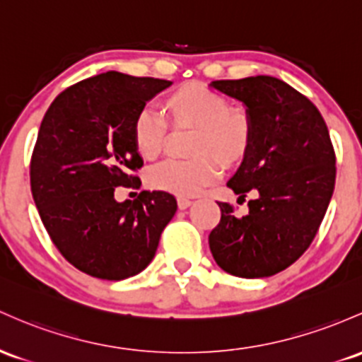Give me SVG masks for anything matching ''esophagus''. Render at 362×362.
Wrapping results in <instances>:
<instances>
[{
  "instance_id": "esophagus-1",
  "label": "esophagus",
  "mask_w": 362,
  "mask_h": 362,
  "mask_svg": "<svg viewBox=\"0 0 362 362\" xmlns=\"http://www.w3.org/2000/svg\"><path fill=\"white\" fill-rule=\"evenodd\" d=\"M177 204H178V208H180V209H187L189 206L192 204V201L187 199V197H178Z\"/></svg>"
}]
</instances>
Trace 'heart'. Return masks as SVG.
Instances as JSON below:
<instances>
[{"mask_svg": "<svg viewBox=\"0 0 362 362\" xmlns=\"http://www.w3.org/2000/svg\"><path fill=\"white\" fill-rule=\"evenodd\" d=\"M175 129H194L189 160H168L148 173L153 189L175 196H194L213 184L221 163L233 166L247 156L252 144L251 117L228 106V99L199 82H185L163 101ZM166 122L151 108H142L132 123L134 148L144 160H156L165 148Z\"/></svg>", "mask_w": 362, "mask_h": 362, "instance_id": "obj_1", "label": "heart"}]
</instances>
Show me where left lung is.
I'll use <instances>...</instances> for the list:
<instances>
[{"instance_id":"obj_1","label":"left lung","mask_w":362,"mask_h":362,"mask_svg":"<svg viewBox=\"0 0 362 362\" xmlns=\"http://www.w3.org/2000/svg\"><path fill=\"white\" fill-rule=\"evenodd\" d=\"M244 103L252 144L228 187L239 199L254 192L249 213L218 202L221 220L209 249L221 269L240 278L272 276L311 245L335 189V151L317 108L299 90L269 75L211 82Z\"/></svg>"}]
</instances>
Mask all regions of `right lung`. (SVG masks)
Masks as SVG:
<instances>
[{
	"label": "right lung",
	"instance_id": "add662e5",
	"mask_svg": "<svg viewBox=\"0 0 362 362\" xmlns=\"http://www.w3.org/2000/svg\"><path fill=\"white\" fill-rule=\"evenodd\" d=\"M170 81L106 71L70 86L51 103L30 160V189L62 256L101 280H123L153 261L177 201L142 190L118 202L117 187H139L144 163L132 123Z\"/></svg>",
	"mask_w": 362,
	"mask_h": 362
}]
</instances>
